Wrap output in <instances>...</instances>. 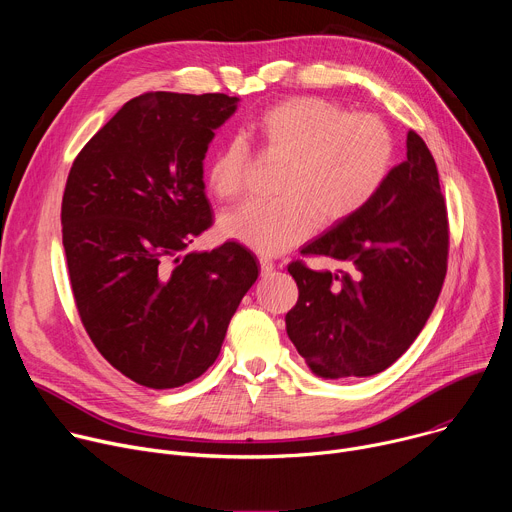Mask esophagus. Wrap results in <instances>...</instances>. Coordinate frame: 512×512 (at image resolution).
Instances as JSON below:
<instances>
[{
    "instance_id": "1",
    "label": "esophagus",
    "mask_w": 512,
    "mask_h": 512,
    "mask_svg": "<svg viewBox=\"0 0 512 512\" xmlns=\"http://www.w3.org/2000/svg\"><path fill=\"white\" fill-rule=\"evenodd\" d=\"M259 267H261V275L267 277L275 269V263L271 259H267V257H259Z\"/></svg>"
}]
</instances>
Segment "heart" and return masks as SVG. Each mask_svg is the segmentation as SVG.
Instances as JSON below:
<instances>
[{"mask_svg":"<svg viewBox=\"0 0 512 512\" xmlns=\"http://www.w3.org/2000/svg\"><path fill=\"white\" fill-rule=\"evenodd\" d=\"M259 150L283 160L275 200L249 202L221 218V235L261 255H281L304 243L320 223L334 227L369 206L389 178L395 139L375 115L298 95L263 109L249 125ZM251 152L229 139L206 166L210 192L239 200L247 186Z\"/></svg>","mask_w":512,"mask_h":512,"instance_id":"heart-1","label":"heart"}]
</instances>
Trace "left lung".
<instances>
[{"label": "left lung", "mask_w": 512, "mask_h": 512, "mask_svg": "<svg viewBox=\"0 0 512 512\" xmlns=\"http://www.w3.org/2000/svg\"><path fill=\"white\" fill-rule=\"evenodd\" d=\"M450 227L435 160L407 133V158L381 192L348 221L302 249L344 267L314 271L287 265L298 304L285 316L287 336L324 379L371 377L413 344L448 271Z\"/></svg>", "instance_id": "8db88e82"}]
</instances>
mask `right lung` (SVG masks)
<instances>
[{"label": "right lung", "instance_id": "add662e5", "mask_svg": "<svg viewBox=\"0 0 512 512\" xmlns=\"http://www.w3.org/2000/svg\"><path fill=\"white\" fill-rule=\"evenodd\" d=\"M223 93H143L72 162L62 245L81 322L121 375L150 389L198 379L255 283L239 243L186 253L212 225L202 160L237 109Z\"/></svg>", "mask_w": 512, "mask_h": 512}]
</instances>
